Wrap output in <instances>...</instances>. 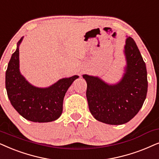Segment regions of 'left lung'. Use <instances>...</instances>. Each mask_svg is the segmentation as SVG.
Returning a JSON list of instances; mask_svg holds the SVG:
<instances>
[{"mask_svg":"<svg viewBox=\"0 0 159 159\" xmlns=\"http://www.w3.org/2000/svg\"><path fill=\"white\" fill-rule=\"evenodd\" d=\"M124 53L125 73L117 84L109 85L97 77L83 75L91 113L99 121L111 125L124 124L134 118L143 107L148 92L145 63L131 37L126 39Z\"/></svg>","mask_w":159,"mask_h":159,"instance_id":"left-lung-1","label":"left lung"}]
</instances>
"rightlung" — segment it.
<instances>
[{"label": "right lung", "mask_w": 159, "mask_h": 159, "mask_svg": "<svg viewBox=\"0 0 159 159\" xmlns=\"http://www.w3.org/2000/svg\"><path fill=\"white\" fill-rule=\"evenodd\" d=\"M12 54L6 72V89L11 104L25 119L33 122H50L62 113L65 93L78 75L62 78L48 88L32 86L20 74L19 46Z\"/></svg>", "instance_id": "right-lung-1"}]
</instances>
